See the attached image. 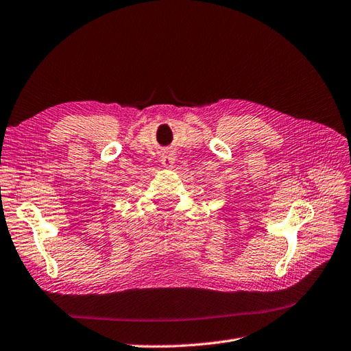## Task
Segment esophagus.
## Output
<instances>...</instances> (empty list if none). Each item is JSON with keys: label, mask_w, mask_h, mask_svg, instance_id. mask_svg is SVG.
<instances>
[{"label": "esophagus", "mask_w": 351, "mask_h": 351, "mask_svg": "<svg viewBox=\"0 0 351 351\" xmlns=\"http://www.w3.org/2000/svg\"><path fill=\"white\" fill-rule=\"evenodd\" d=\"M161 164L164 168H173L174 164H176V156L171 154V152H165L162 154L161 156Z\"/></svg>", "instance_id": "obj_1"}]
</instances>
